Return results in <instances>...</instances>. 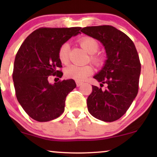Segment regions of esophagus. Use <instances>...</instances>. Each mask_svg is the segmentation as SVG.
Masks as SVG:
<instances>
[{
  "instance_id": "esophagus-1",
  "label": "esophagus",
  "mask_w": 157,
  "mask_h": 157,
  "mask_svg": "<svg viewBox=\"0 0 157 157\" xmlns=\"http://www.w3.org/2000/svg\"><path fill=\"white\" fill-rule=\"evenodd\" d=\"M76 86H78H78H81L83 84V82H81V81H76Z\"/></svg>"
}]
</instances>
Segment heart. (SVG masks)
<instances>
[{
    "instance_id": "b5f03b06",
    "label": "heart",
    "mask_w": 157,
    "mask_h": 157,
    "mask_svg": "<svg viewBox=\"0 0 157 157\" xmlns=\"http://www.w3.org/2000/svg\"><path fill=\"white\" fill-rule=\"evenodd\" d=\"M81 46L91 54V61L97 66L102 65L104 63V59L101 56L96 55L99 48V44L95 38L86 36L80 40ZM68 54H69V44L64 43L60 46L58 52V56L60 61L62 63H66L68 61ZM93 68L91 66L86 65L79 66L76 65H69L65 69V76L68 78L74 79L78 81H83L86 79L90 75L93 74Z\"/></svg>"
}]
</instances>
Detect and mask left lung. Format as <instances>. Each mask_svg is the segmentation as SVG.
Here are the masks:
<instances>
[{
  "mask_svg": "<svg viewBox=\"0 0 157 157\" xmlns=\"http://www.w3.org/2000/svg\"><path fill=\"white\" fill-rule=\"evenodd\" d=\"M81 32L104 45L107 59L94 76L106 89L92 86L87 98L89 113L106 122L117 121L126 112L138 94L141 63L135 45L127 35L111 25L83 28Z\"/></svg>",
  "mask_w": 157,
  "mask_h": 157,
  "instance_id": "left-lung-1",
  "label": "left lung"
}]
</instances>
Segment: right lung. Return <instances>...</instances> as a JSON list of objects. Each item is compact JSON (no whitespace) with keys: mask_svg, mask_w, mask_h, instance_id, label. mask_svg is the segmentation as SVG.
<instances>
[{"mask_svg":"<svg viewBox=\"0 0 157 157\" xmlns=\"http://www.w3.org/2000/svg\"><path fill=\"white\" fill-rule=\"evenodd\" d=\"M81 27L39 28L25 38L15 58L13 80L16 98L27 114L49 121L64 111L66 96L75 89L73 79L51 84L48 76L61 78L60 46L80 33Z\"/></svg>","mask_w":157,"mask_h":157,"instance_id":"add662e5","label":"right lung"}]
</instances>
